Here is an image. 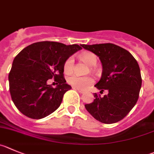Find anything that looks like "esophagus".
<instances>
[{
  "label": "esophagus",
  "mask_w": 154,
  "mask_h": 154,
  "mask_svg": "<svg viewBox=\"0 0 154 154\" xmlns=\"http://www.w3.org/2000/svg\"><path fill=\"white\" fill-rule=\"evenodd\" d=\"M74 89H75V88H74ZM76 90H77V92H78V93H85V91L80 90V89H76Z\"/></svg>",
  "instance_id": "obj_1"
}]
</instances>
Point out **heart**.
<instances>
[{
  "label": "heart",
  "mask_w": 154,
  "mask_h": 154,
  "mask_svg": "<svg viewBox=\"0 0 154 154\" xmlns=\"http://www.w3.org/2000/svg\"><path fill=\"white\" fill-rule=\"evenodd\" d=\"M80 58L90 66H93L97 64V57L93 53H84L80 54ZM74 61L73 57H68L64 63V71L66 74H70L74 70ZM67 80L69 84L80 90H86L94 83V79L92 77L90 76L81 77L77 74H72L69 76Z\"/></svg>",
  "instance_id": "obj_1"
}]
</instances>
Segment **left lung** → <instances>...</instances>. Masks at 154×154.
Instances as JSON below:
<instances>
[{"label":"left lung","instance_id":"1","mask_svg":"<svg viewBox=\"0 0 154 154\" xmlns=\"http://www.w3.org/2000/svg\"><path fill=\"white\" fill-rule=\"evenodd\" d=\"M99 56L103 74L95 87L109 92L101 97L94 93V101L86 104V109L99 122L112 124L122 120L133 109L139 97L142 78L138 64L125 48L112 43L81 45Z\"/></svg>","mask_w":154,"mask_h":154}]
</instances>
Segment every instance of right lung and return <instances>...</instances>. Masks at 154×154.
<instances>
[{"label": "right lung", "instance_id": "1", "mask_svg": "<svg viewBox=\"0 0 154 154\" xmlns=\"http://www.w3.org/2000/svg\"><path fill=\"white\" fill-rule=\"evenodd\" d=\"M78 45L38 42L26 47L15 57L9 73V87L16 107L24 116L40 119L59 107L71 87L66 84L64 63L81 49ZM54 78L56 88L48 85Z\"/></svg>", "mask_w": 154, "mask_h": 154}]
</instances>
